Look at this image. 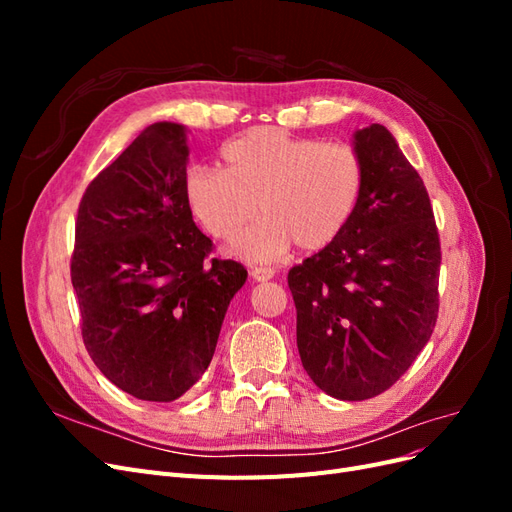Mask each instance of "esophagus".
<instances>
[{
  "mask_svg": "<svg viewBox=\"0 0 512 512\" xmlns=\"http://www.w3.org/2000/svg\"><path fill=\"white\" fill-rule=\"evenodd\" d=\"M250 273H252V277H254L256 282H269L271 277L275 275V271L271 267H252Z\"/></svg>",
  "mask_w": 512,
  "mask_h": 512,
  "instance_id": "esophagus-1",
  "label": "esophagus"
}]
</instances>
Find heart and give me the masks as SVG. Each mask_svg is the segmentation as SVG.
<instances>
[{"instance_id": "obj_1", "label": "heart", "mask_w": 512, "mask_h": 512, "mask_svg": "<svg viewBox=\"0 0 512 512\" xmlns=\"http://www.w3.org/2000/svg\"><path fill=\"white\" fill-rule=\"evenodd\" d=\"M224 170L194 166L183 194L194 218L215 239H235L260 207L258 226L235 250L256 262L282 258L292 243L316 252L342 235L365 183L361 153L348 143L254 128L222 147Z\"/></svg>"}]
</instances>
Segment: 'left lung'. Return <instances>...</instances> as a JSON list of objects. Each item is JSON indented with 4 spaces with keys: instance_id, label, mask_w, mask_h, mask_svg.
Wrapping results in <instances>:
<instances>
[{
    "instance_id": "8db88e82",
    "label": "left lung",
    "mask_w": 512,
    "mask_h": 512,
    "mask_svg": "<svg viewBox=\"0 0 512 512\" xmlns=\"http://www.w3.org/2000/svg\"><path fill=\"white\" fill-rule=\"evenodd\" d=\"M363 194L333 243L288 271L297 346L318 389L344 401L384 393L436 329L440 235L421 175L380 123L354 134Z\"/></svg>"
}]
</instances>
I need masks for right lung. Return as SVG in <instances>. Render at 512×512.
Here are the masks:
<instances>
[{
  "label": "right lung",
  "mask_w": 512,
  "mask_h": 512,
  "mask_svg": "<svg viewBox=\"0 0 512 512\" xmlns=\"http://www.w3.org/2000/svg\"><path fill=\"white\" fill-rule=\"evenodd\" d=\"M179 123H153L87 185L76 215L70 277L91 361L121 391L173 401L198 382L226 309L245 284L183 194Z\"/></svg>",
  "instance_id": "right-lung-1"
}]
</instances>
